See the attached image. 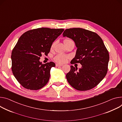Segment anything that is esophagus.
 Segmentation results:
<instances>
[{
  "label": "esophagus",
  "instance_id": "34e87169",
  "mask_svg": "<svg viewBox=\"0 0 122 122\" xmlns=\"http://www.w3.org/2000/svg\"><path fill=\"white\" fill-rule=\"evenodd\" d=\"M55 66H56V67H61V66H63L62 64H55Z\"/></svg>",
  "mask_w": 122,
  "mask_h": 122
}]
</instances>
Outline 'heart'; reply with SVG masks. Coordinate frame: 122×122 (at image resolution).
Wrapping results in <instances>:
<instances>
[{
	"label": "heart",
	"instance_id": "obj_1",
	"mask_svg": "<svg viewBox=\"0 0 122 122\" xmlns=\"http://www.w3.org/2000/svg\"><path fill=\"white\" fill-rule=\"evenodd\" d=\"M55 45V42L53 43V44H52V45L51 46V49H53ZM68 56H67V55H66L65 54H57L54 57V60L57 63L62 64V63H64L67 61L68 60Z\"/></svg>",
	"mask_w": 122,
	"mask_h": 122
}]
</instances>
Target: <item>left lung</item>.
<instances>
[{"mask_svg":"<svg viewBox=\"0 0 122 122\" xmlns=\"http://www.w3.org/2000/svg\"><path fill=\"white\" fill-rule=\"evenodd\" d=\"M63 36L72 39L77 48L71 63H80L81 68L71 66L66 78L75 89L85 91L92 89L107 74L109 59L108 51L102 38L96 33L82 28L66 29Z\"/></svg>","mask_w":122,"mask_h":122,"instance_id":"1","label":"left lung"}]
</instances>
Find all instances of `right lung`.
<instances>
[{"mask_svg":"<svg viewBox=\"0 0 122 122\" xmlns=\"http://www.w3.org/2000/svg\"><path fill=\"white\" fill-rule=\"evenodd\" d=\"M63 29L40 28L28 30L19 38L11 55L12 70L17 81L26 89L38 90L45 86L50 77L52 62L42 64V54L47 55L52 43Z\"/></svg>","mask_w":122,"mask_h":122,"instance_id":"right-lung-1","label":"right lung"}]
</instances>
